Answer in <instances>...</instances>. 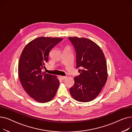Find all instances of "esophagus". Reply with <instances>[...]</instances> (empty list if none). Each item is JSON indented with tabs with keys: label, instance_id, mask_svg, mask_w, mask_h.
<instances>
[{
	"label": "esophagus",
	"instance_id": "1",
	"mask_svg": "<svg viewBox=\"0 0 132 132\" xmlns=\"http://www.w3.org/2000/svg\"><path fill=\"white\" fill-rule=\"evenodd\" d=\"M60 78L61 80H64L66 78V77H65V76H60Z\"/></svg>",
	"mask_w": 132,
	"mask_h": 132
}]
</instances>
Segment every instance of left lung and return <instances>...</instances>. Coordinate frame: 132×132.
Returning <instances> with one entry per match:
<instances>
[{
    "label": "left lung",
    "mask_w": 132,
    "mask_h": 132,
    "mask_svg": "<svg viewBox=\"0 0 132 132\" xmlns=\"http://www.w3.org/2000/svg\"><path fill=\"white\" fill-rule=\"evenodd\" d=\"M77 54V68L80 75L74 77V85L70 89L72 97L81 102H88L96 98L108 79L105 55L101 47L93 40L70 37Z\"/></svg>",
    "instance_id": "left-lung-1"
}]
</instances>
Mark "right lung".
<instances>
[{"label": "right lung", "instance_id": "add662e5", "mask_svg": "<svg viewBox=\"0 0 132 132\" xmlns=\"http://www.w3.org/2000/svg\"><path fill=\"white\" fill-rule=\"evenodd\" d=\"M62 38L39 37L30 41L21 54L18 74L26 92L35 101L46 103L56 94L59 81L55 75L42 71L48 59L49 53Z\"/></svg>", "mask_w": 132, "mask_h": 132}]
</instances>
